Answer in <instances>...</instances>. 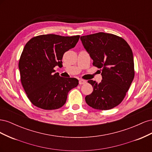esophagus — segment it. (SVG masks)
<instances>
[{"instance_id":"34e87169","label":"esophagus","mask_w":152,"mask_h":152,"mask_svg":"<svg viewBox=\"0 0 152 152\" xmlns=\"http://www.w3.org/2000/svg\"><path fill=\"white\" fill-rule=\"evenodd\" d=\"M86 81L84 80H83V79H80V80H79V84H80V85L84 84H86Z\"/></svg>"}]
</instances>
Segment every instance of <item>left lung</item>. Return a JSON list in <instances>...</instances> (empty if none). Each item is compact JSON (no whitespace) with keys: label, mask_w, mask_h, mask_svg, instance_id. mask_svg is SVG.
Instances as JSON below:
<instances>
[{"label":"left lung","mask_w":152,"mask_h":152,"mask_svg":"<svg viewBox=\"0 0 152 152\" xmlns=\"http://www.w3.org/2000/svg\"><path fill=\"white\" fill-rule=\"evenodd\" d=\"M80 40L93 60V65L102 71L100 83L87 81L93 86V91L86 96V103L101 110L117 107L125 98L134 77L129 45L120 37L103 32L81 36Z\"/></svg>","instance_id":"8db88e82"}]
</instances>
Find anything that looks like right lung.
I'll return each instance as SVG.
<instances>
[{
  "instance_id": "obj_1",
  "label": "right lung",
  "mask_w": 152,
  "mask_h": 152,
  "mask_svg": "<svg viewBox=\"0 0 152 152\" xmlns=\"http://www.w3.org/2000/svg\"><path fill=\"white\" fill-rule=\"evenodd\" d=\"M79 35L54 34L34 37L25 45L19 61L21 82L31 103L44 110H56L66 102L68 92L79 84L75 78L55 73L61 67L63 56L75 46Z\"/></svg>"
}]
</instances>
